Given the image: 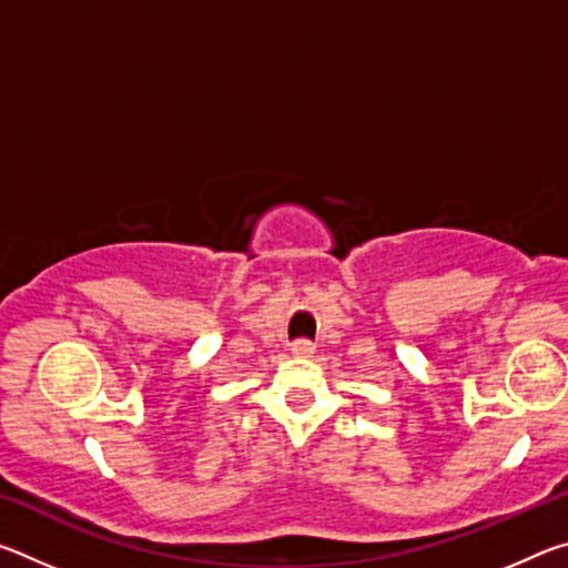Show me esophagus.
Listing matches in <instances>:
<instances>
[{"label":"esophagus","mask_w":568,"mask_h":568,"mask_svg":"<svg viewBox=\"0 0 568 568\" xmlns=\"http://www.w3.org/2000/svg\"><path fill=\"white\" fill-rule=\"evenodd\" d=\"M291 351L295 358H311V355L315 353V345L311 341H295Z\"/></svg>","instance_id":"obj_1"}]
</instances>
